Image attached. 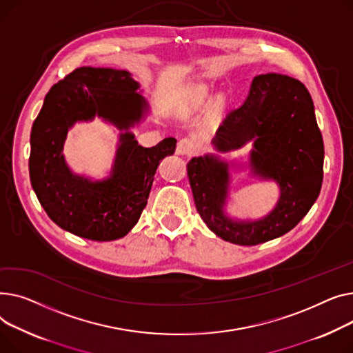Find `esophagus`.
Returning <instances> with one entry per match:
<instances>
[{"label": "esophagus", "instance_id": "obj_1", "mask_svg": "<svg viewBox=\"0 0 353 353\" xmlns=\"http://www.w3.org/2000/svg\"><path fill=\"white\" fill-rule=\"evenodd\" d=\"M196 152V142L191 138H182L178 142L176 154L178 155H192Z\"/></svg>", "mask_w": 353, "mask_h": 353}]
</instances>
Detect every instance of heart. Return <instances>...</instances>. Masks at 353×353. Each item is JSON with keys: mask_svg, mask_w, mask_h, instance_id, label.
Listing matches in <instances>:
<instances>
[{"mask_svg": "<svg viewBox=\"0 0 353 353\" xmlns=\"http://www.w3.org/2000/svg\"><path fill=\"white\" fill-rule=\"evenodd\" d=\"M195 94H196L198 99H203L206 95H208V91H206L203 87H201V88H196Z\"/></svg>", "mask_w": 353, "mask_h": 353, "instance_id": "heart-1", "label": "heart"}]
</instances>
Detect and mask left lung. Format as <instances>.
Wrapping results in <instances>:
<instances>
[{"instance_id": "left-lung-1", "label": "left lung", "mask_w": 353, "mask_h": 353, "mask_svg": "<svg viewBox=\"0 0 353 353\" xmlns=\"http://www.w3.org/2000/svg\"><path fill=\"white\" fill-rule=\"evenodd\" d=\"M252 142L251 176L279 186L275 208L259 219L226 214L230 168L218 154L192 158L186 170L196 211L219 238L236 245H258L285 235L298 225L319 196L323 179V139L314 101L302 82L282 74L256 75L245 102L226 114L212 139L218 152Z\"/></svg>"}]
</instances>
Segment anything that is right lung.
Here are the masks:
<instances>
[{
	"instance_id": "1",
	"label": "right lung",
	"mask_w": 353,
	"mask_h": 353,
	"mask_svg": "<svg viewBox=\"0 0 353 353\" xmlns=\"http://www.w3.org/2000/svg\"><path fill=\"white\" fill-rule=\"evenodd\" d=\"M128 71L81 67L55 84L31 130L30 179L47 215L77 236L105 242L125 236L147 206L161 159L176 139L143 148L131 132L150 105ZM99 117L120 131L110 175L92 180L72 172L61 151L77 121Z\"/></svg>"
}]
</instances>
